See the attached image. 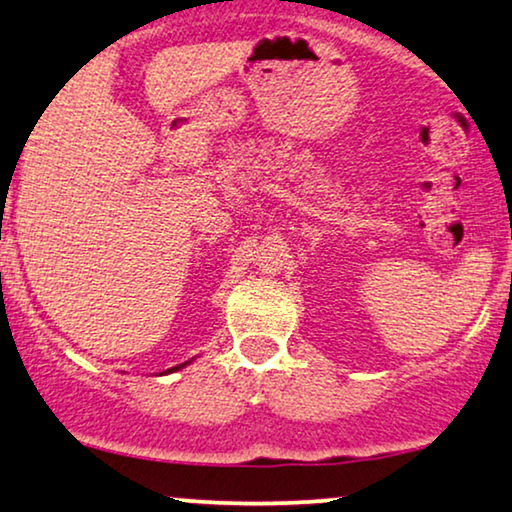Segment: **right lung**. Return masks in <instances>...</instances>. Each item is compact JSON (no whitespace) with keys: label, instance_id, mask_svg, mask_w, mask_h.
Instances as JSON below:
<instances>
[{"label":"right lung","instance_id":"1","mask_svg":"<svg viewBox=\"0 0 512 512\" xmlns=\"http://www.w3.org/2000/svg\"><path fill=\"white\" fill-rule=\"evenodd\" d=\"M188 363H191V361H186V363H179V366H174V368H170V370H167V373H174V370H179V368H184V366H188Z\"/></svg>","mask_w":512,"mask_h":512}]
</instances>
